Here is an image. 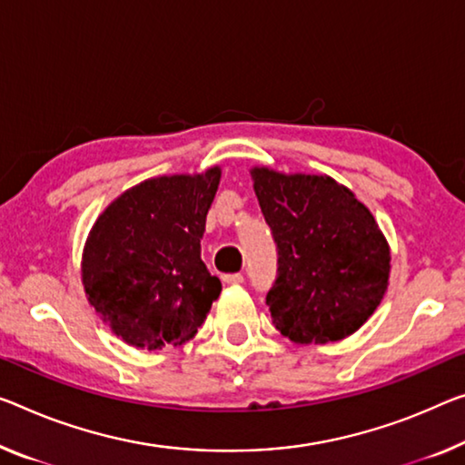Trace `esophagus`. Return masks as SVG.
<instances>
[{"mask_svg": "<svg viewBox=\"0 0 465 465\" xmlns=\"http://www.w3.org/2000/svg\"><path fill=\"white\" fill-rule=\"evenodd\" d=\"M223 281H224L226 284H241V282H242V274H239V272H234V274H224V276H223Z\"/></svg>", "mask_w": 465, "mask_h": 465, "instance_id": "obj_1", "label": "esophagus"}]
</instances>
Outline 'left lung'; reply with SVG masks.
I'll return each mask as SVG.
<instances>
[{
    "instance_id": "left-lung-1",
    "label": "left lung",
    "mask_w": 465,
    "mask_h": 465,
    "mask_svg": "<svg viewBox=\"0 0 465 465\" xmlns=\"http://www.w3.org/2000/svg\"><path fill=\"white\" fill-rule=\"evenodd\" d=\"M252 176L278 255L266 297L272 324L302 345L353 334L389 284L391 253L374 216L331 176Z\"/></svg>"
}]
</instances>
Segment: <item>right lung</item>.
Returning <instances> with one entry per match:
<instances>
[{"mask_svg": "<svg viewBox=\"0 0 465 465\" xmlns=\"http://www.w3.org/2000/svg\"><path fill=\"white\" fill-rule=\"evenodd\" d=\"M220 168L160 176L112 202L87 239L83 284L116 337L162 349L195 337L223 282L202 262Z\"/></svg>", "mask_w": 465, "mask_h": 465, "instance_id": "right-lung-1", "label": "right lung"}]
</instances>
